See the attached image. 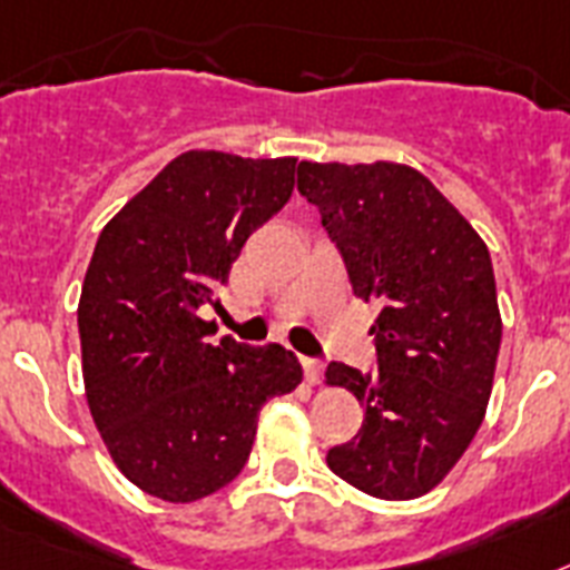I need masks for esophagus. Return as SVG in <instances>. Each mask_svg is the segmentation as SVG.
I'll return each instance as SVG.
<instances>
[{
    "mask_svg": "<svg viewBox=\"0 0 570 570\" xmlns=\"http://www.w3.org/2000/svg\"><path fill=\"white\" fill-rule=\"evenodd\" d=\"M303 370H305V381L308 384H317L320 379H323V364L314 358H303Z\"/></svg>",
    "mask_w": 570,
    "mask_h": 570,
    "instance_id": "34e87169",
    "label": "esophagus"
}]
</instances>
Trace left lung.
I'll use <instances>...</instances> for the list:
<instances>
[{
	"mask_svg": "<svg viewBox=\"0 0 570 570\" xmlns=\"http://www.w3.org/2000/svg\"><path fill=\"white\" fill-rule=\"evenodd\" d=\"M296 189L320 209L355 296L381 303L379 370H326L328 387L364 407L328 469L384 501L425 495L463 458L492 393L501 312L487 244L411 166L299 163Z\"/></svg>",
	"mask_w": 570,
	"mask_h": 570,
	"instance_id": "obj_1",
	"label": "left lung"
}]
</instances>
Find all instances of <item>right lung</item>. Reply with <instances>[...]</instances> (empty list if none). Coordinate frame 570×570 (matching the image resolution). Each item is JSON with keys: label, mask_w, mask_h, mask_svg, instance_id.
Instances as JSON below:
<instances>
[{"label": "right lung", "mask_w": 570, "mask_h": 570, "mask_svg": "<svg viewBox=\"0 0 570 570\" xmlns=\"http://www.w3.org/2000/svg\"><path fill=\"white\" fill-rule=\"evenodd\" d=\"M294 157L186 150L98 235L78 303L83 387L112 463L191 504L242 472L258 411L303 381L294 352L215 335L197 317L244 242L294 191Z\"/></svg>", "instance_id": "obj_1"}]
</instances>
